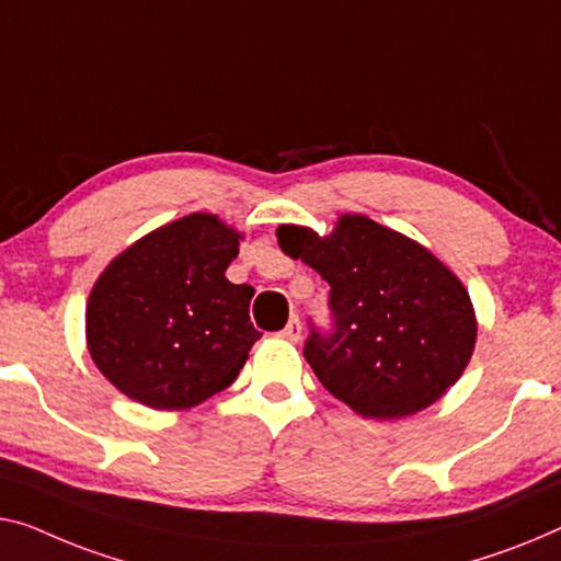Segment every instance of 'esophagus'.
<instances>
[{
  "label": "esophagus",
  "mask_w": 561,
  "mask_h": 561,
  "mask_svg": "<svg viewBox=\"0 0 561 561\" xmlns=\"http://www.w3.org/2000/svg\"><path fill=\"white\" fill-rule=\"evenodd\" d=\"M282 337L289 340V342H299V337H302V322H299L297 314L289 317L287 328L282 330Z\"/></svg>",
  "instance_id": "esophagus-1"
}]
</instances>
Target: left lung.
Returning a JSON list of instances; mask_svg holds the SVG:
<instances>
[{"label":"left lung","mask_w":561,"mask_h":561,"mask_svg":"<svg viewBox=\"0 0 561 561\" xmlns=\"http://www.w3.org/2000/svg\"><path fill=\"white\" fill-rule=\"evenodd\" d=\"M277 239L330 284V328L309 322L302 353L334 398L367 417H400L461 378L473 307L428 249L367 216H342L322 239L305 227H279Z\"/></svg>","instance_id":"left-lung-1"}]
</instances>
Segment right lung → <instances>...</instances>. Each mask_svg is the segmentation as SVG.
Wrapping results in <instances>:
<instances>
[{"label": "right lung", "mask_w": 561, "mask_h": 561, "mask_svg": "<svg viewBox=\"0 0 561 561\" xmlns=\"http://www.w3.org/2000/svg\"><path fill=\"white\" fill-rule=\"evenodd\" d=\"M239 233L191 214L113 259L88 299V347L98 370L156 411H183L229 388L259 334L252 284L224 272Z\"/></svg>", "instance_id": "obj_1"}]
</instances>
